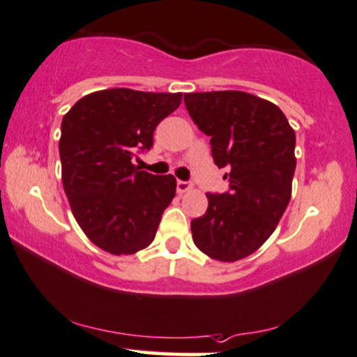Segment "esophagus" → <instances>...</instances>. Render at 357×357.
Wrapping results in <instances>:
<instances>
[{"mask_svg": "<svg viewBox=\"0 0 357 357\" xmlns=\"http://www.w3.org/2000/svg\"><path fill=\"white\" fill-rule=\"evenodd\" d=\"M192 190V184L190 181H178L176 183V191L179 192V195H183V192H188Z\"/></svg>", "mask_w": 357, "mask_h": 357, "instance_id": "esophagus-1", "label": "esophagus"}]
</instances>
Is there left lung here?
<instances>
[{"label":"left lung","mask_w":357,"mask_h":357,"mask_svg":"<svg viewBox=\"0 0 357 357\" xmlns=\"http://www.w3.org/2000/svg\"><path fill=\"white\" fill-rule=\"evenodd\" d=\"M192 121L209 136L214 165L229 190L208 192V209L191 221L192 241L218 261L233 263L263 246L291 199L294 130L273 102L244 91L184 94Z\"/></svg>","instance_id":"obj_1"}]
</instances>
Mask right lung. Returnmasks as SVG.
I'll return each instance as SVG.
<instances>
[{"mask_svg":"<svg viewBox=\"0 0 357 357\" xmlns=\"http://www.w3.org/2000/svg\"><path fill=\"white\" fill-rule=\"evenodd\" d=\"M181 93L102 89L64 114L59 139L63 186L75 220L98 248L135 255L153 243L176 195L173 174L139 171L131 160L149 151L153 132L181 105Z\"/></svg>","mask_w":357,"mask_h":357,"instance_id":"add662e5","label":"right lung"}]
</instances>
